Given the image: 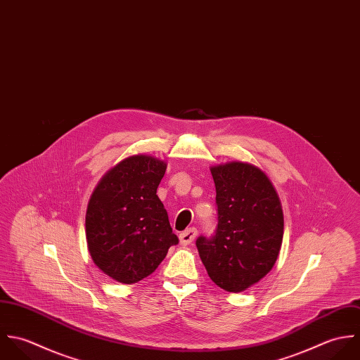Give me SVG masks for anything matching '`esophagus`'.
Listing matches in <instances>:
<instances>
[{
	"label": "esophagus",
	"instance_id": "esophagus-1",
	"mask_svg": "<svg viewBox=\"0 0 360 360\" xmlns=\"http://www.w3.org/2000/svg\"><path fill=\"white\" fill-rule=\"evenodd\" d=\"M196 235H198V229H196V228H189V229L184 231V232L179 235V242H181L182 245H191V243L195 240Z\"/></svg>",
	"mask_w": 360,
	"mask_h": 360
}]
</instances>
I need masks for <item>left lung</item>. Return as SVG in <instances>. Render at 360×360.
<instances>
[{
    "mask_svg": "<svg viewBox=\"0 0 360 360\" xmlns=\"http://www.w3.org/2000/svg\"><path fill=\"white\" fill-rule=\"evenodd\" d=\"M216 184V233L196 246L212 281L242 292L274 267L284 236L280 198L257 167L231 161L210 168Z\"/></svg>",
    "mask_w": 360,
    "mask_h": 360,
    "instance_id": "8db88e82",
    "label": "left lung"
}]
</instances>
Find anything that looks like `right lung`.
<instances>
[{
  "instance_id": "1",
  "label": "right lung",
  "mask_w": 360,
  "mask_h": 360,
  "mask_svg": "<svg viewBox=\"0 0 360 360\" xmlns=\"http://www.w3.org/2000/svg\"><path fill=\"white\" fill-rule=\"evenodd\" d=\"M167 164L131 155L97 184L86 212V239L94 264L121 284L150 276L176 245L157 188Z\"/></svg>"
}]
</instances>
